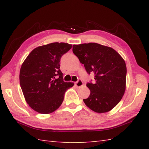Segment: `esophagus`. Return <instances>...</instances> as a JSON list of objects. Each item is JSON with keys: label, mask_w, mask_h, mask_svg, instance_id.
Returning a JSON list of instances; mask_svg holds the SVG:
<instances>
[{"label": "esophagus", "mask_w": 149, "mask_h": 149, "mask_svg": "<svg viewBox=\"0 0 149 149\" xmlns=\"http://www.w3.org/2000/svg\"><path fill=\"white\" fill-rule=\"evenodd\" d=\"M75 86H76L77 88L81 87V86H83V82L82 81L81 79H79L77 82H76V83H75Z\"/></svg>", "instance_id": "esophagus-1"}]
</instances>
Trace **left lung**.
<instances>
[{
  "instance_id": "8db88e82",
  "label": "left lung",
  "mask_w": 149,
  "mask_h": 149,
  "mask_svg": "<svg viewBox=\"0 0 149 149\" xmlns=\"http://www.w3.org/2000/svg\"><path fill=\"white\" fill-rule=\"evenodd\" d=\"M73 52L88 74H95V83H87L90 96L85 104L98 113L108 112L121 100L126 88L124 59L111 47L96 43L73 45Z\"/></svg>"
}]
</instances>
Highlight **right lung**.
<instances>
[{"instance_id":"right-lung-1","label":"right lung","mask_w":149,"mask_h":149,"mask_svg":"<svg viewBox=\"0 0 149 149\" xmlns=\"http://www.w3.org/2000/svg\"><path fill=\"white\" fill-rule=\"evenodd\" d=\"M70 44L52 43L38 47L22 63L20 84L25 99L38 113L49 114L58 109L66 91L74 85L63 80L59 61Z\"/></svg>"}]
</instances>
